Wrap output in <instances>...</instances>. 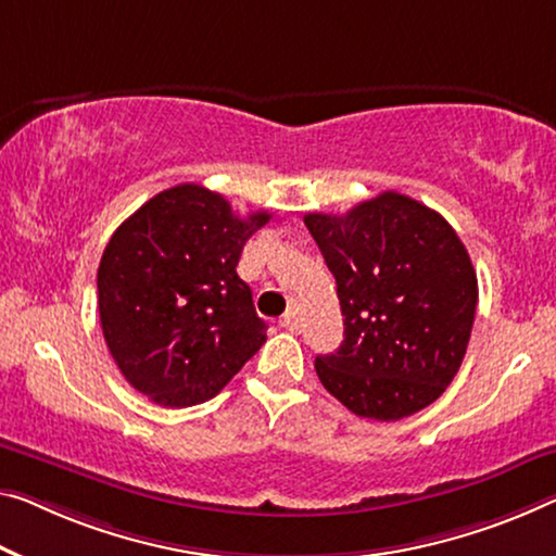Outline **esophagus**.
I'll use <instances>...</instances> for the list:
<instances>
[{
  "mask_svg": "<svg viewBox=\"0 0 556 556\" xmlns=\"http://www.w3.org/2000/svg\"><path fill=\"white\" fill-rule=\"evenodd\" d=\"M280 326H283L290 332H298V330H301V318H298L295 311H288L283 318H280Z\"/></svg>",
  "mask_w": 556,
  "mask_h": 556,
  "instance_id": "1",
  "label": "esophagus"
}]
</instances>
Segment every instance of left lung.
Returning <instances> with one entry per match:
<instances>
[{
	"instance_id": "obj_1",
	"label": "left lung",
	"mask_w": 556,
	"mask_h": 556,
	"mask_svg": "<svg viewBox=\"0 0 556 556\" xmlns=\"http://www.w3.org/2000/svg\"><path fill=\"white\" fill-rule=\"evenodd\" d=\"M305 226L336 276L345 338L315 357L332 397L392 422L432 405L463 365L477 273L438 211L386 191L345 216L307 213Z\"/></svg>"
}]
</instances>
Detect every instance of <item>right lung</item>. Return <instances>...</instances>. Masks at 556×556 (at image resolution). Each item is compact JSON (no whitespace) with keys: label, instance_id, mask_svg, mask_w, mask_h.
<instances>
[{"label":"right lung","instance_id":"1","mask_svg":"<svg viewBox=\"0 0 556 556\" xmlns=\"http://www.w3.org/2000/svg\"><path fill=\"white\" fill-rule=\"evenodd\" d=\"M270 220L238 216L216 191L181 184L114 230L101 255L99 318L134 390L164 407L206 403L266 343V323L236 266Z\"/></svg>","mask_w":556,"mask_h":556}]
</instances>
